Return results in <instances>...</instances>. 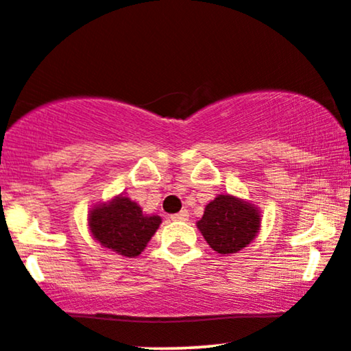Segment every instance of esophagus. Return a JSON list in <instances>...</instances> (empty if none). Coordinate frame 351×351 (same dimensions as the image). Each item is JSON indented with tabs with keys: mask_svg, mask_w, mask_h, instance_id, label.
Here are the masks:
<instances>
[{
	"mask_svg": "<svg viewBox=\"0 0 351 351\" xmlns=\"http://www.w3.org/2000/svg\"><path fill=\"white\" fill-rule=\"evenodd\" d=\"M188 217H189V213L186 209L180 210L178 214H173V216H170L171 221H188Z\"/></svg>",
	"mask_w": 351,
	"mask_h": 351,
	"instance_id": "obj_1",
	"label": "esophagus"
}]
</instances>
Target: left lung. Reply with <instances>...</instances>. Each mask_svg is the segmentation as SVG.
I'll return each instance as SVG.
<instances>
[{
	"label": "left lung",
	"instance_id": "8db88e82",
	"mask_svg": "<svg viewBox=\"0 0 351 351\" xmlns=\"http://www.w3.org/2000/svg\"><path fill=\"white\" fill-rule=\"evenodd\" d=\"M197 229L213 250L222 255L237 253L260 230V214L255 206L229 194H219L204 209Z\"/></svg>",
	"mask_w": 351,
	"mask_h": 351
}]
</instances>
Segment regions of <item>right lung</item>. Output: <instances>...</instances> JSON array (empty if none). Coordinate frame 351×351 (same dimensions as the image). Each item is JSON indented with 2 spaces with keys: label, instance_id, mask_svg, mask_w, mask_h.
Here are the masks:
<instances>
[{
  "label": "right lung",
  "instance_id": "1",
  "mask_svg": "<svg viewBox=\"0 0 351 351\" xmlns=\"http://www.w3.org/2000/svg\"><path fill=\"white\" fill-rule=\"evenodd\" d=\"M160 223L158 216H145L141 206L124 196L98 206L90 214L93 237L103 247L129 258L141 255Z\"/></svg>",
  "mask_w": 351,
  "mask_h": 351
}]
</instances>
